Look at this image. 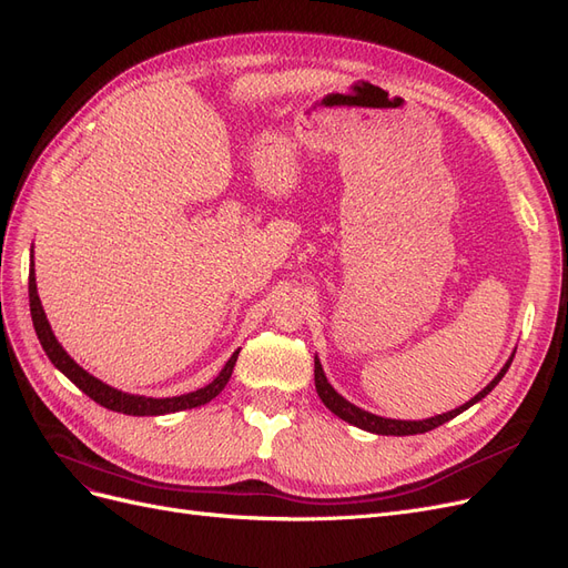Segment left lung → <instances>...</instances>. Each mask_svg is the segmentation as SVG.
I'll return each mask as SVG.
<instances>
[{
    "instance_id": "obj_1",
    "label": "left lung",
    "mask_w": 568,
    "mask_h": 568,
    "mask_svg": "<svg viewBox=\"0 0 568 568\" xmlns=\"http://www.w3.org/2000/svg\"><path fill=\"white\" fill-rule=\"evenodd\" d=\"M511 359H514V353H511V357L505 363V367H503L500 372H497L495 379H493L484 390L476 393L469 403H464V405H459V407H455V409H450V412H443V415H438V417H428V419H419V422L386 419V417L372 415V412L353 405L351 400L343 398L341 393H336V388H334L329 382H326V374H324V369H322V363H320L317 355H315V388H317V395L322 398V403H324L326 407H329L338 419L348 422V424H353V426H357V428H363V432L379 434V436H415V434L432 432V428H436V426H440V424H445V422L455 419L457 415H462L464 409H469V407L476 405L480 398H486V395H488L497 384H500V379L507 374V369H509V365H511Z\"/></svg>"
}]
</instances>
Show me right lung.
Returning <instances> with one entry per match:
<instances>
[{"label":"right lung","instance_id":"add662e5","mask_svg":"<svg viewBox=\"0 0 568 568\" xmlns=\"http://www.w3.org/2000/svg\"><path fill=\"white\" fill-rule=\"evenodd\" d=\"M28 294H30V315H32V324H36L38 338L42 343V348L47 353V357L51 359L61 374H65L84 395H90L94 403H99L101 407L113 409V412H123V415H132V417H159V415H170V412H182V409H192V407H201L205 403H211L215 395H220V390L227 386L232 369L236 365L239 351L232 353V357L227 359V365L220 369V374L211 384H205L199 390L184 393V395H173V398H149V395H134V393H125L118 390L109 384H104L101 379H97L94 374H90L88 369H82L75 359L63 351V346L59 343V338L51 332V324L42 311V303L38 296V282H36V261L30 255V277H28Z\"/></svg>","mask_w":568,"mask_h":568}]
</instances>
